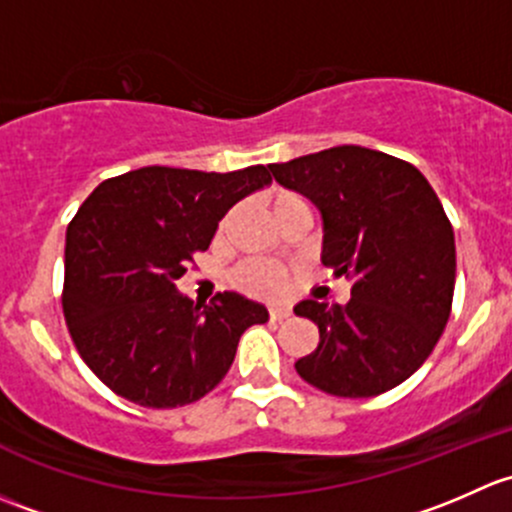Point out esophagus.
<instances>
[{"mask_svg": "<svg viewBox=\"0 0 512 512\" xmlns=\"http://www.w3.org/2000/svg\"><path fill=\"white\" fill-rule=\"evenodd\" d=\"M268 318L276 320V323H281V320H288V318H291V308H283V305H273V308L268 310Z\"/></svg>", "mask_w": 512, "mask_h": 512, "instance_id": "obj_1", "label": "esophagus"}]
</instances>
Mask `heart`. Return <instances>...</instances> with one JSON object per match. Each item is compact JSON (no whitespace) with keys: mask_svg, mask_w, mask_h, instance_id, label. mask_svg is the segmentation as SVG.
I'll use <instances>...</instances> for the list:
<instances>
[{"mask_svg":"<svg viewBox=\"0 0 512 512\" xmlns=\"http://www.w3.org/2000/svg\"><path fill=\"white\" fill-rule=\"evenodd\" d=\"M268 204H271L273 217L291 207H300V204H308L298 192L293 189H273L268 194ZM226 221H221V229H224ZM231 281L239 291L256 295V298H283L288 293V268L281 266L276 261H266V258H251L244 261L241 266L234 268L231 273Z\"/></svg>","mask_w":512,"mask_h":512,"instance_id":"1","label":"heart"}]
</instances>
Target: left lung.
<instances>
[{
	"label": "left lung",
	"mask_w": 512,
	"mask_h": 512,
	"mask_svg": "<svg viewBox=\"0 0 512 512\" xmlns=\"http://www.w3.org/2000/svg\"><path fill=\"white\" fill-rule=\"evenodd\" d=\"M268 170L320 209L323 263L352 281L347 305H295L320 333L295 372L333 397L389 392L449 323L456 244L439 197L414 165L370 147H330Z\"/></svg>",
	"instance_id": "left-lung-1"
}]
</instances>
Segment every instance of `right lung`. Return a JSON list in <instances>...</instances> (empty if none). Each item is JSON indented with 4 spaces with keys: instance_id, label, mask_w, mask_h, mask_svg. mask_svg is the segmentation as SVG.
Here are the masks:
<instances>
[{
    "instance_id": "obj_1",
    "label": "right lung",
    "mask_w": 512,
    "mask_h": 512,
    "mask_svg": "<svg viewBox=\"0 0 512 512\" xmlns=\"http://www.w3.org/2000/svg\"><path fill=\"white\" fill-rule=\"evenodd\" d=\"M271 182L236 172L140 167L93 189L66 231L63 315L78 355L108 389L150 409L202 399L226 377L261 303L217 293L194 303L175 281L207 251L219 219Z\"/></svg>"
}]
</instances>
